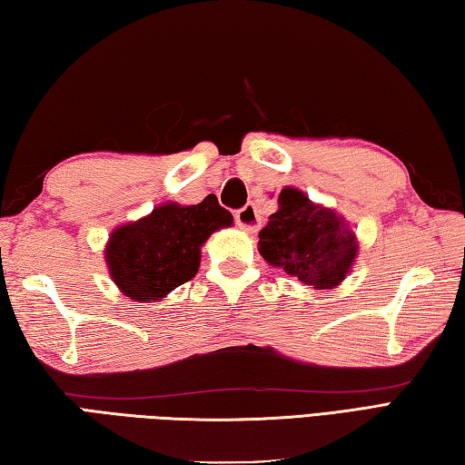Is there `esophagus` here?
I'll list each match as a JSON object with an SVG mask.
<instances>
[{
    "label": "esophagus",
    "mask_w": 465,
    "mask_h": 465,
    "mask_svg": "<svg viewBox=\"0 0 465 465\" xmlns=\"http://www.w3.org/2000/svg\"><path fill=\"white\" fill-rule=\"evenodd\" d=\"M235 223H238L242 230H246L248 233L258 232L260 215H258L256 205L254 203H248V205H243L242 209L235 211Z\"/></svg>",
    "instance_id": "34e87169"
}]
</instances>
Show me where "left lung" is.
<instances>
[{
    "mask_svg": "<svg viewBox=\"0 0 465 465\" xmlns=\"http://www.w3.org/2000/svg\"><path fill=\"white\" fill-rule=\"evenodd\" d=\"M356 252V235L341 217L291 187L278 195V211L260 232L262 258L319 291L343 281Z\"/></svg>",
    "mask_w": 465,
    "mask_h": 465,
    "instance_id": "obj_1",
    "label": "left lung"
}]
</instances>
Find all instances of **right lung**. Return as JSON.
Wrapping results in <instances>:
<instances>
[{"label":"right lung","mask_w":465,"mask_h":465,"mask_svg":"<svg viewBox=\"0 0 465 465\" xmlns=\"http://www.w3.org/2000/svg\"><path fill=\"white\" fill-rule=\"evenodd\" d=\"M232 223L233 215L211 195L199 205L156 207L112 233L105 250L109 272L125 297L160 301L197 274L203 242Z\"/></svg>","instance_id":"add662e5"}]
</instances>
